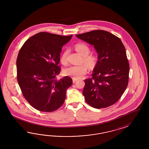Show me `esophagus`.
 <instances>
[{"label":"esophagus","instance_id":"34e87169","mask_svg":"<svg viewBox=\"0 0 149 149\" xmlns=\"http://www.w3.org/2000/svg\"><path fill=\"white\" fill-rule=\"evenodd\" d=\"M77 79H75V78H72V82H73V83H75V81H77Z\"/></svg>","mask_w":149,"mask_h":149}]
</instances>
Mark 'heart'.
Listing matches in <instances>:
<instances>
[{
    "label": "heart",
    "mask_w": 149,
    "mask_h": 149,
    "mask_svg": "<svg viewBox=\"0 0 149 149\" xmlns=\"http://www.w3.org/2000/svg\"><path fill=\"white\" fill-rule=\"evenodd\" d=\"M75 49L83 57V62L89 66L93 65L96 61V57L93 54H88L90 48L86 43L80 42L75 45ZM68 51L64 50L60 57V61L63 65H67L68 61L67 57ZM87 72V66L85 64L81 65H72L66 68L64 70L65 75L72 77L75 79H79L85 75Z\"/></svg>",
    "instance_id": "b5f03b06"
}]
</instances>
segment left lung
<instances>
[{
    "instance_id": "left-lung-1",
    "label": "left lung",
    "mask_w": 149,
    "mask_h": 149,
    "mask_svg": "<svg viewBox=\"0 0 149 149\" xmlns=\"http://www.w3.org/2000/svg\"><path fill=\"white\" fill-rule=\"evenodd\" d=\"M76 36L93 45L98 54L92 77L85 80L82 94L86 103L96 109L116 103L126 90L129 80L130 65L121 39L103 30Z\"/></svg>"
}]
</instances>
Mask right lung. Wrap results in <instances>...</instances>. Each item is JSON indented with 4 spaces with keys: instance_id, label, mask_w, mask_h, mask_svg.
<instances>
[{
    "instance_id": "add662e5",
    "label": "right lung",
    "mask_w": 149,
    "mask_h": 149,
    "mask_svg": "<svg viewBox=\"0 0 149 149\" xmlns=\"http://www.w3.org/2000/svg\"><path fill=\"white\" fill-rule=\"evenodd\" d=\"M72 36L40 32L29 38L19 50L16 61L18 85L25 99L39 111L59 108L72 85L70 77L56 79L61 72L58 64L62 48Z\"/></svg>"
}]
</instances>
